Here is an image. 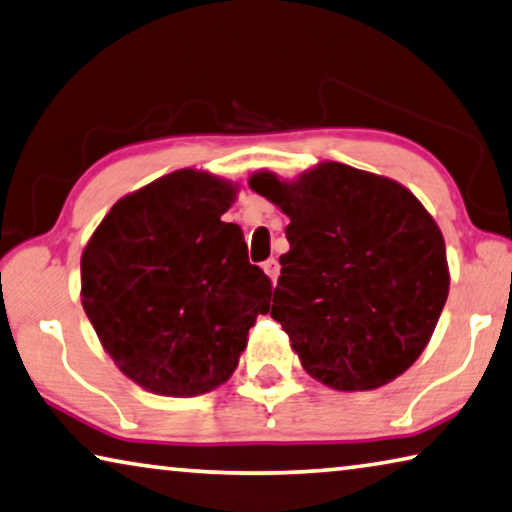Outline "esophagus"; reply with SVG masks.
Returning <instances> with one entry per match:
<instances>
[{
  "mask_svg": "<svg viewBox=\"0 0 512 512\" xmlns=\"http://www.w3.org/2000/svg\"><path fill=\"white\" fill-rule=\"evenodd\" d=\"M264 273L269 275L271 282L278 280V273H280V264H278V259H266V262H264Z\"/></svg>",
  "mask_w": 512,
  "mask_h": 512,
  "instance_id": "obj_1",
  "label": "esophagus"
}]
</instances>
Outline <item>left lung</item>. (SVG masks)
Segmentation results:
<instances>
[{
  "mask_svg": "<svg viewBox=\"0 0 512 512\" xmlns=\"http://www.w3.org/2000/svg\"><path fill=\"white\" fill-rule=\"evenodd\" d=\"M250 189L289 216L271 316L303 369L339 392L383 387L431 342L449 296L440 227L389 177L323 161Z\"/></svg>",
  "mask_w": 512,
  "mask_h": 512,
  "instance_id": "left-lung-1",
  "label": "left lung"
}]
</instances>
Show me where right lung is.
Here are the masks:
<instances>
[{"label": "right lung", "mask_w": 512, "mask_h": 512, "mask_svg": "<svg viewBox=\"0 0 512 512\" xmlns=\"http://www.w3.org/2000/svg\"><path fill=\"white\" fill-rule=\"evenodd\" d=\"M237 184L182 168L127 193L81 253V305L113 364L161 396L230 380L271 280L221 221Z\"/></svg>", "instance_id": "1"}]
</instances>
